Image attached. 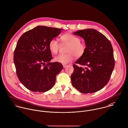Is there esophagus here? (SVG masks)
Segmentation results:
<instances>
[{"label": "esophagus", "instance_id": "1", "mask_svg": "<svg viewBox=\"0 0 128 128\" xmlns=\"http://www.w3.org/2000/svg\"><path fill=\"white\" fill-rule=\"evenodd\" d=\"M66 66H67V65H66V64H63V67H64V68H65Z\"/></svg>", "mask_w": 128, "mask_h": 128}]
</instances>
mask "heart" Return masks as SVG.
Returning <instances> with one entry per match:
<instances>
[{
  "label": "heart",
  "mask_w": 128,
  "mask_h": 128,
  "mask_svg": "<svg viewBox=\"0 0 128 128\" xmlns=\"http://www.w3.org/2000/svg\"><path fill=\"white\" fill-rule=\"evenodd\" d=\"M60 39L64 44L68 45L66 49L67 54H60L54 58V61L63 64L72 62L74 56L77 58L82 57L84 54L86 50V44L80 42V39L71 34H63ZM50 50L53 54H56L60 48V44L56 38L52 39L48 44Z\"/></svg>",
  "instance_id": "heart-1"
}]
</instances>
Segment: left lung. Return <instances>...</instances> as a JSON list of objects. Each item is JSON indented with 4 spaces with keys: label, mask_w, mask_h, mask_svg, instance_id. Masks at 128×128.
Returning <instances> with one entry per match:
<instances>
[{
    "label": "left lung",
    "mask_w": 128,
    "mask_h": 128,
    "mask_svg": "<svg viewBox=\"0 0 128 128\" xmlns=\"http://www.w3.org/2000/svg\"><path fill=\"white\" fill-rule=\"evenodd\" d=\"M74 34L84 38L86 50L73 64L72 85L83 94L96 92L108 84L114 66L112 44L104 34L94 29L79 30Z\"/></svg>",
    "instance_id": "obj_1"
}]
</instances>
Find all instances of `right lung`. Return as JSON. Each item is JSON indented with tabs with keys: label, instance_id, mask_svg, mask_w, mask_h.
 <instances>
[{
	"label": "right lung",
	"instance_id": "1",
	"mask_svg": "<svg viewBox=\"0 0 128 128\" xmlns=\"http://www.w3.org/2000/svg\"><path fill=\"white\" fill-rule=\"evenodd\" d=\"M62 30L38 26L24 33L18 40L14 63L19 80L28 90L45 92L54 85L56 76L63 66L58 62H50L52 56L48 44Z\"/></svg>",
	"mask_w": 128,
	"mask_h": 128
}]
</instances>
